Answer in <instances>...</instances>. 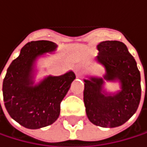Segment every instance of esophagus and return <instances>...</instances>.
<instances>
[{
    "label": "esophagus",
    "instance_id": "1",
    "mask_svg": "<svg viewBox=\"0 0 147 147\" xmlns=\"http://www.w3.org/2000/svg\"><path fill=\"white\" fill-rule=\"evenodd\" d=\"M74 73L76 74V75H77V76H80V70H79V68H78V67H75V69H74Z\"/></svg>",
    "mask_w": 147,
    "mask_h": 147
}]
</instances>
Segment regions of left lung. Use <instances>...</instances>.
I'll return each instance as SVG.
<instances>
[{"label":"left lung","mask_w":147,"mask_h":147,"mask_svg":"<svg viewBox=\"0 0 147 147\" xmlns=\"http://www.w3.org/2000/svg\"><path fill=\"white\" fill-rule=\"evenodd\" d=\"M95 58L105 68L103 77L84 80L83 100L89 121L101 127H117L137 111L141 98L140 73L126 45L120 41H103L97 45ZM119 81L121 90L115 94L103 89L104 82Z\"/></svg>","instance_id":"1"}]
</instances>
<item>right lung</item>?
I'll use <instances>...</instances> for the list:
<instances>
[{"mask_svg": "<svg viewBox=\"0 0 147 147\" xmlns=\"http://www.w3.org/2000/svg\"><path fill=\"white\" fill-rule=\"evenodd\" d=\"M57 47L47 40L29 42L7 70L2 84L4 105L9 116L25 128L40 129L53 124L59 116L60 102L75 79L74 73L69 71L60 76H47L34 85L36 59Z\"/></svg>", "mask_w": 147, "mask_h": 147, "instance_id": "1", "label": "right lung"}]
</instances>
